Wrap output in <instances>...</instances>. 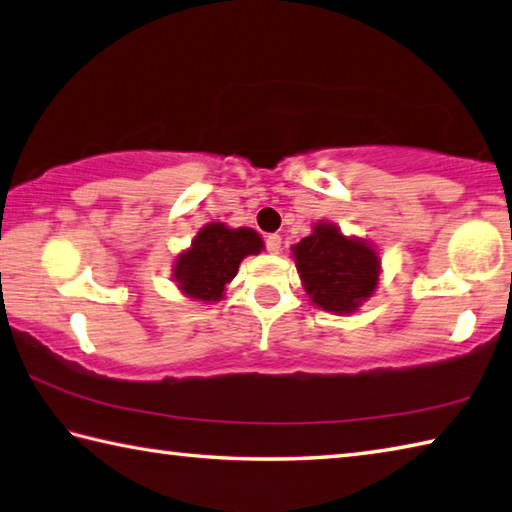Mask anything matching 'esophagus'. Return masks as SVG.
Returning <instances> with one entry per match:
<instances>
[{
	"mask_svg": "<svg viewBox=\"0 0 512 512\" xmlns=\"http://www.w3.org/2000/svg\"><path fill=\"white\" fill-rule=\"evenodd\" d=\"M266 248H268V253H280L282 237L280 235H268L266 237Z\"/></svg>",
	"mask_w": 512,
	"mask_h": 512,
	"instance_id": "1",
	"label": "esophagus"
}]
</instances>
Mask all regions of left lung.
Wrapping results in <instances>:
<instances>
[{
    "mask_svg": "<svg viewBox=\"0 0 512 512\" xmlns=\"http://www.w3.org/2000/svg\"><path fill=\"white\" fill-rule=\"evenodd\" d=\"M291 250L306 295L322 311L349 315L378 288V250L365 239L342 235L336 224L318 221Z\"/></svg>",
    "mask_w": 512,
    "mask_h": 512,
    "instance_id": "obj_1",
    "label": "left lung"
}]
</instances>
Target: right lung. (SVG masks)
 <instances>
[{"label":"right lung","mask_w":512,"mask_h":512,"mask_svg":"<svg viewBox=\"0 0 512 512\" xmlns=\"http://www.w3.org/2000/svg\"><path fill=\"white\" fill-rule=\"evenodd\" d=\"M262 248L264 241L253 228H228L212 221L197 232L190 248L176 255L172 280L194 302H219L241 259L259 255Z\"/></svg>","instance_id":"1"}]
</instances>
